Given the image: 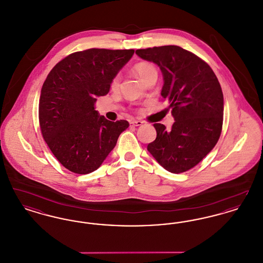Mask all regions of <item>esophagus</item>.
Wrapping results in <instances>:
<instances>
[{
  "mask_svg": "<svg viewBox=\"0 0 263 263\" xmlns=\"http://www.w3.org/2000/svg\"><path fill=\"white\" fill-rule=\"evenodd\" d=\"M130 124H131V126H133V127H135V126H141L143 124V121H140V120H132V121L130 122Z\"/></svg>",
  "mask_w": 263,
  "mask_h": 263,
  "instance_id": "obj_1",
  "label": "esophagus"
}]
</instances>
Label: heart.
Here are the masks:
<instances>
[{
    "instance_id": "b5f03b06",
    "label": "heart",
    "mask_w": 263,
    "mask_h": 263,
    "mask_svg": "<svg viewBox=\"0 0 263 263\" xmlns=\"http://www.w3.org/2000/svg\"><path fill=\"white\" fill-rule=\"evenodd\" d=\"M136 75L139 79L146 84L148 81H150L153 78H158V71L154 65L150 63H140L134 69ZM118 84V77H116L112 82V87H115Z\"/></svg>"
}]
</instances>
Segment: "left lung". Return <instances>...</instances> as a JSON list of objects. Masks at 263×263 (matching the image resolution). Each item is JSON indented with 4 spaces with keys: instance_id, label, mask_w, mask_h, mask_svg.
I'll use <instances>...</instances> for the list:
<instances>
[{
    "instance_id": "1",
    "label": "left lung",
    "mask_w": 263,
    "mask_h": 263,
    "mask_svg": "<svg viewBox=\"0 0 263 263\" xmlns=\"http://www.w3.org/2000/svg\"><path fill=\"white\" fill-rule=\"evenodd\" d=\"M136 54L160 67L161 95L175 118L171 130L154 124L157 138L147 149L166 171L184 173L200 163L221 135L224 97L220 83L207 63L179 46L138 49Z\"/></svg>"
}]
</instances>
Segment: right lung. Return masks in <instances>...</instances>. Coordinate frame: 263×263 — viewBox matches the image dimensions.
<instances>
[{
	"label": "right lung",
	"mask_w": 263,
	"mask_h": 263,
	"mask_svg": "<svg viewBox=\"0 0 263 263\" xmlns=\"http://www.w3.org/2000/svg\"><path fill=\"white\" fill-rule=\"evenodd\" d=\"M134 54L91 48L75 52L51 70L39 100V125L51 152L72 173L98 170L113 150L126 120H107L95 109L113 79Z\"/></svg>",
	"instance_id": "1"
}]
</instances>
